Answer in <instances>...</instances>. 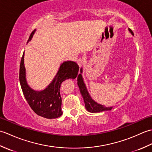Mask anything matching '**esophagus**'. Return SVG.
I'll list each match as a JSON object with an SVG mask.
<instances>
[{"label":"esophagus","instance_id":"obj_1","mask_svg":"<svg viewBox=\"0 0 152 152\" xmlns=\"http://www.w3.org/2000/svg\"><path fill=\"white\" fill-rule=\"evenodd\" d=\"M83 62H84V59H83V58H79V59L77 60V63H78L79 66H81Z\"/></svg>","mask_w":152,"mask_h":152}]
</instances>
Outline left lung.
Segmentation results:
<instances>
[{"instance_id": "8db88e82", "label": "left lung", "mask_w": 152, "mask_h": 152, "mask_svg": "<svg viewBox=\"0 0 152 152\" xmlns=\"http://www.w3.org/2000/svg\"><path fill=\"white\" fill-rule=\"evenodd\" d=\"M129 31L131 32V33L132 34L134 35L133 31H132L130 28H129ZM80 72H82V68H81V69H80ZM78 85L79 87L80 93H81V94L83 96V101H84L85 102L86 108L88 112L92 113H96L105 110H112V107H106L104 106L98 104V103L96 102L94 100L92 99L91 96L89 94L88 90H87L86 84L84 83V82H83L82 74H80L78 76Z\"/></svg>"}]
</instances>
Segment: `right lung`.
<instances>
[{
	"label": "right lung",
	"instance_id": "right-lung-1",
	"mask_svg": "<svg viewBox=\"0 0 152 152\" xmlns=\"http://www.w3.org/2000/svg\"><path fill=\"white\" fill-rule=\"evenodd\" d=\"M35 30L31 33L28 42L31 40ZM79 66L74 61H64L61 64L59 70L52 82L41 91H35L27 84L24 65V53L21 57L19 67V82L25 98L32 110L38 115L48 119L59 118L63 114L61 110V84L69 78L74 79L78 75Z\"/></svg>",
	"mask_w": 152,
	"mask_h": 152
}]
</instances>
